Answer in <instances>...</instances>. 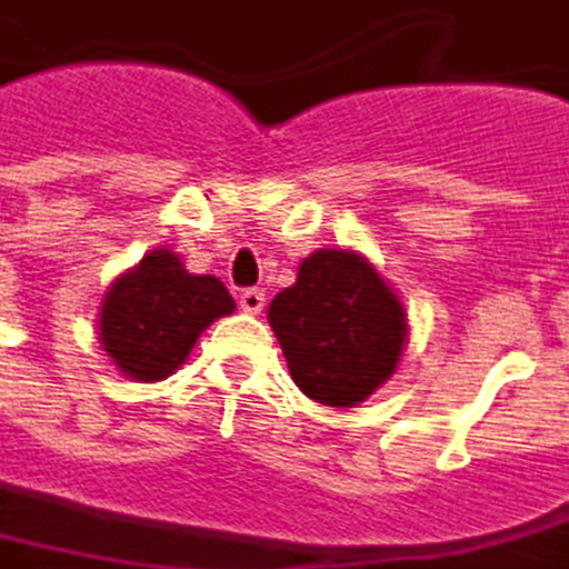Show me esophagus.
Wrapping results in <instances>:
<instances>
[{"label":"esophagus","instance_id":"esophagus-1","mask_svg":"<svg viewBox=\"0 0 569 569\" xmlns=\"http://www.w3.org/2000/svg\"><path fill=\"white\" fill-rule=\"evenodd\" d=\"M262 307H266V293L259 291V288H247V291H240V310L262 312Z\"/></svg>","mask_w":569,"mask_h":569}]
</instances>
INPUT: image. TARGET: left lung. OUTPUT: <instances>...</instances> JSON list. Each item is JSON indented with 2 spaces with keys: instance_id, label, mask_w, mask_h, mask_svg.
<instances>
[{
  "instance_id": "obj_1",
  "label": "left lung",
  "mask_w": 569,
  "mask_h": 569,
  "mask_svg": "<svg viewBox=\"0 0 569 569\" xmlns=\"http://www.w3.org/2000/svg\"><path fill=\"white\" fill-rule=\"evenodd\" d=\"M269 326L297 388L326 407H353L398 369L407 316L398 293L353 250H316L269 303Z\"/></svg>"
}]
</instances>
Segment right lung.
<instances>
[{
	"mask_svg": "<svg viewBox=\"0 0 569 569\" xmlns=\"http://www.w3.org/2000/svg\"><path fill=\"white\" fill-rule=\"evenodd\" d=\"M234 310L216 276H190L171 250H152L102 297L99 345L137 382H159L184 363L209 322Z\"/></svg>",
	"mask_w": 569,
	"mask_h": 569,
	"instance_id": "right-lung-1",
	"label": "right lung"
}]
</instances>
